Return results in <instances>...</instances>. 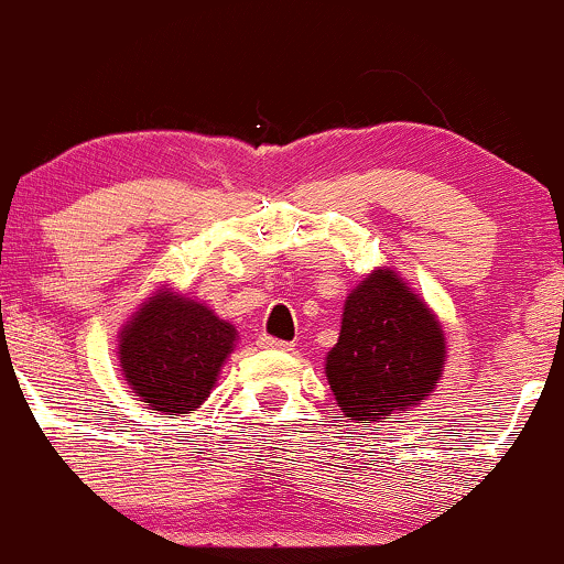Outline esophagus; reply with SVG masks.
I'll list each match as a JSON object with an SVG mask.
<instances>
[{
	"label": "esophagus",
	"mask_w": 564,
	"mask_h": 564,
	"mask_svg": "<svg viewBox=\"0 0 564 564\" xmlns=\"http://www.w3.org/2000/svg\"><path fill=\"white\" fill-rule=\"evenodd\" d=\"M260 347L262 349H294V345H291V341L275 339V336H270V334H262L260 336Z\"/></svg>",
	"instance_id": "obj_1"
}]
</instances>
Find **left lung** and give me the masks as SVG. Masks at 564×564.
Masks as SVG:
<instances>
[{
  "instance_id": "8db88e82",
  "label": "left lung",
  "mask_w": 564,
  "mask_h": 564,
  "mask_svg": "<svg viewBox=\"0 0 564 564\" xmlns=\"http://www.w3.org/2000/svg\"><path fill=\"white\" fill-rule=\"evenodd\" d=\"M445 360L443 328L390 270H373L345 302L326 377L339 411L371 424L435 390Z\"/></svg>"
}]
</instances>
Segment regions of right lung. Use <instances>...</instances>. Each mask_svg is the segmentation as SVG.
I'll list each match as a JSON object with an SVG mask.
<instances>
[{"label":"right lung","mask_w":564,"mask_h":564,"mask_svg":"<svg viewBox=\"0 0 564 564\" xmlns=\"http://www.w3.org/2000/svg\"><path fill=\"white\" fill-rule=\"evenodd\" d=\"M232 341L230 323L204 304L164 291L142 304L121 332V371L151 411L177 416L204 403Z\"/></svg>","instance_id":"obj_1"}]
</instances>
